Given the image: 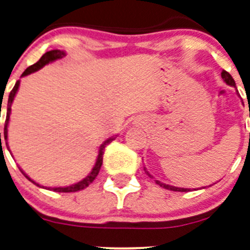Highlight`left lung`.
<instances>
[{
	"label": "left lung",
	"instance_id": "8db88e82",
	"mask_svg": "<svg viewBox=\"0 0 250 250\" xmlns=\"http://www.w3.org/2000/svg\"><path fill=\"white\" fill-rule=\"evenodd\" d=\"M221 77H223V80L225 81L226 83H228L229 85H232V87H236V83H234V80L231 76L230 74H229L228 71H225V70H223V72H221ZM249 116H250V112H249ZM145 169V168H144ZM146 172V169H145ZM148 174V172H146ZM150 175V174H148ZM151 176V175H150ZM156 184H158V185L161 186V188H167V190H170V191H179V192H186V191H190V188H175V186H170V185H166V184L161 183V181L158 180H155Z\"/></svg>",
	"mask_w": 250,
	"mask_h": 250
}]
</instances>
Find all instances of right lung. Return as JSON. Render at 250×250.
Returning a JSON list of instances; mask_svg holds the SVG:
<instances>
[{
    "mask_svg": "<svg viewBox=\"0 0 250 250\" xmlns=\"http://www.w3.org/2000/svg\"><path fill=\"white\" fill-rule=\"evenodd\" d=\"M65 55H66V54H65V53L62 52V50H59V49H53V50H49V52L44 53V54L42 55L41 59H40L39 62H35L34 65H31V66L27 67V69L25 70L24 72H22L21 77L27 76V75H30V74H32V72L37 71V70L42 69V67H43L44 65L49 64V62H54V60L62 59V58H64ZM19 84H20V82H19V81H18V82L16 83V85H14V87H13V89H12L11 93H9L8 105H7L6 122H4V140H7V133H8V129H7V127H8V123H9V115H11L12 103H13L14 97H16V94H17V92H18V88H19ZM116 137H117V135H115V137H111V138H109V139L105 140L104 143L102 144V146H100V148H99V155H98V158H97V162H95V166H94V167H93L92 172L88 174V175L85 176V178L83 179V180L78 181V183L74 184V185H71V186H66V188H48V190L55 191V192H76V191L83 190V188H88V186H89L90 184H92L93 181H94V179L97 178L98 174H99L100 168H102V165H103V155H104V148H105V146H106L107 144H110L112 140H115ZM0 141H1V133H0ZM6 145H7V148H8V144L6 143ZM19 169H20V168H19ZM20 172L24 174L25 178H26L27 180H30V181H31V183H34L35 185H37V186H40V188H41V185H40V184L35 183V181L32 180V179H30L29 176H27L26 174L22 172L21 169H20ZM42 188H43V186H42Z\"/></svg>",
    "mask_w": 250,
    "mask_h": 250,
    "instance_id": "right-lung-1",
    "label": "right lung"
}]
</instances>
